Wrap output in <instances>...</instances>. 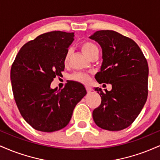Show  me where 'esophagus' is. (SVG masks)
<instances>
[{
    "mask_svg": "<svg viewBox=\"0 0 160 160\" xmlns=\"http://www.w3.org/2000/svg\"><path fill=\"white\" fill-rule=\"evenodd\" d=\"M86 91H87L88 93H90L92 92V88L90 86H86Z\"/></svg>",
    "mask_w": 160,
    "mask_h": 160,
    "instance_id": "obj_1",
    "label": "esophagus"
}]
</instances>
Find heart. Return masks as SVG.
I'll use <instances>...</instances> for the list:
<instances>
[{
  "label": "heart",
  "instance_id": "b5f03b06",
  "mask_svg": "<svg viewBox=\"0 0 160 160\" xmlns=\"http://www.w3.org/2000/svg\"><path fill=\"white\" fill-rule=\"evenodd\" d=\"M81 49L82 51L83 52L84 54L88 57H90L93 53L95 52H98V49L97 47V46L95 44V43H92V42L89 41H85L81 44ZM71 49H68L67 52H66L65 55V58H64V64L65 65H67L68 63L70 57H71ZM70 78L72 80H74V81L82 82V83H88L89 82V76L86 73L82 72H76L74 73L73 74L71 75Z\"/></svg>",
  "mask_w": 160,
  "mask_h": 160
}]
</instances>
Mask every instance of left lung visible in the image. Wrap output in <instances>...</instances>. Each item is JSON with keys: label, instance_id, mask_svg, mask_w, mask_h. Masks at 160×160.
<instances>
[{"label": "left lung", "instance_id": "8db88e82", "mask_svg": "<svg viewBox=\"0 0 160 160\" xmlns=\"http://www.w3.org/2000/svg\"><path fill=\"white\" fill-rule=\"evenodd\" d=\"M89 38L102 49L103 62L95 79L112 85L105 92L95 89L102 102L92 112L93 120L103 129L120 131L135 121L148 98V62L133 40L114 31H98Z\"/></svg>", "mask_w": 160, "mask_h": 160}]
</instances>
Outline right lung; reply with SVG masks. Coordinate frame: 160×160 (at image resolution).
Here are the masks:
<instances>
[{"label": "right lung", "instance_id": "right-lung-1", "mask_svg": "<svg viewBox=\"0 0 160 160\" xmlns=\"http://www.w3.org/2000/svg\"><path fill=\"white\" fill-rule=\"evenodd\" d=\"M74 33L55 31L30 40L12 63L10 79L14 99L24 120L34 128L52 132L65 127L75 106L85 96L83 85L70 81L61 90L50 84L65 69L64 58Z\"/></svg>", "mask_w": 160, "mask_h": 160}]
</instances>
